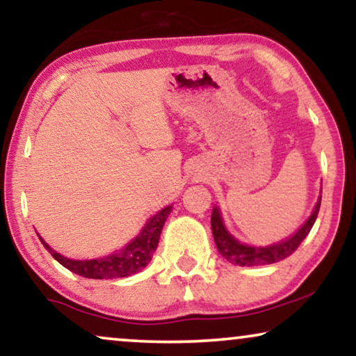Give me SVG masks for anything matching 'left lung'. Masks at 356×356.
I'll return each mask as SVG.
<instances>
[{"label": "left lung", "mask_w": 356, "mask_h": 356, "mask_svg": "<svg viewBox=\"0 0 356 356\" xmlns=\"http://www.w3.org/2000/svg\"><path fill=\"white\" fill-rule=\"evenodd\" d=\"M319 207H321V197L318 199V204H316L311 217L306 220L305 225L301 227L293 236L279 243V245H272L266 248H252L236 241L235 238L225 230L220 212H218V209L216 207L212 211L211 225H212V235H213V240H216L217 250L228 262H232V264L235 266L250 267V266L274 264V262H279L282 259H285V257H289L290 254H293L296 248L301 245V241L308 236V233L314 225L316 218H318Z\"/></svg>", "instance_id": "8db88e82"}]
</instances>
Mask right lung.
I'll return each mask as SVG.
<instances>
[{
    "instance_id": "add662e5",
    "label": "right lung",
    "mask_w": 356,
    "mask_h": 356,
    "mask_svg": "<svg viewBox=\"0 0 356 356\" xmlns=\"http://www.w3.org/2000/svg\"><path fill=\"white\" fill-rule=\"evenodd\" d=\"M172 212V206L162 209V211L155 213L149 222L145 223L143 232L134 238L129 245H126L123 250L113 252V254L100 257V259H90V261H74L67 259V257L58 254L55 250H51L45 241L42 240L43 246L47 251L65 266L66 269L74 272L77 275L87 277V279H120V277H129L133 274H138L149 264L152 259L154 251L157 250L160 233L167 220L168 213Z\"/></svg>"
}]
</instances>
